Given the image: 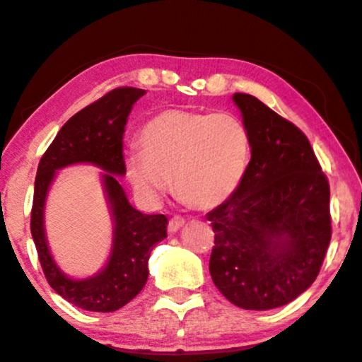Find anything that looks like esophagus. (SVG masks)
Segmentation results:
<instances>
[{
    "label": "esophagus",
    "mask_w": 362,
    "mask_h": 362,
    "mask_svg": "<svg viewBox=\"0 0 362 362\" xmlns=\"http://www.w3.org/2000/svg\"><path fill=\"white\" fill-rule=\"evenodd\" d=\"M183 224H185V221H183V218H179V216H174V218L169 221V226H167V229H169L170 234H175L177 230H179Z\"/></svg>",
    "instance_id": "obj_1"
}]
</instances>
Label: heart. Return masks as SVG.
I'll return each instance as SVG.
<instances>
[{
	"instance_id": "heart-1",
	"label": "heart",
	"mask_w": 362,
	"mask_h": 362,
	"mask_svg": "<svg viewBox=\"0 0 362 362\" xmlns=\"http://www.w3.org/2000/svg\"><path fill=\"white\" fill-rule=\"evenodd\" d=\"M138 144L125 158L133 190L158 202L174 180L177 198L203 211L233 197L250 160L249 129L228 112H159L139 129Z\"/></svg>"
}]
</instances>
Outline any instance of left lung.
<instances>
[{
  "label": "left lung",
  "instance_id": "left-lung-1",
  "mask_svg": "<svg viewBox=\"0 0 362 362\" xmlns=\"http://www.w3.org/2000/svg\"><path fill=\"white\" fill-rule=\"evenodd\" d=\"M234 104L250 134L240 185L206 214L213 283L245 310L289 304L310 288L332 239L330 185L309 139L250 94Z\"/></svg>",
  "mask_w": 362,
  "mask_h": 362
}]
</instances>
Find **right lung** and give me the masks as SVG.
I'll return each mask as SVG.
<instances>
[{
    "instance_id": "right-lung-1",
    "label": "right lung",
    "mask_w": 362,
    "mask_h": 362,
    "mask_svg": "<svg viewBox=\"0 0 362 362\" xmlns=\"http://www.w3.org/2000/svg\"><path fill=\"white\" fill-rule=\"evenodd\" d=\"M144 89L117 88L84 107L64 123L42 156L37 169L30 233L48 284L79 309L113 312L136 298L148 281L154 245L167 237L164 214H143L129 204L118 177L125 175L123 133L134 102ZM74 163H93L101 175L110 203L114 235L110 260L94 277H68L52 260L45 234V202L56 170Z\"/></svg>"
}]
</instances>
